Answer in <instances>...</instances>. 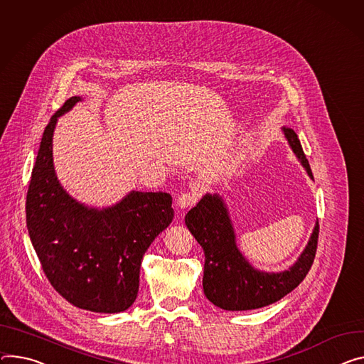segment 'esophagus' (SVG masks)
<instances>
[{"label":"esophagus","mask_w":364,"mask_h":364,"mask_svg":"<svg viewBox=\"0 0 364 364\" xmlns=\"http://www.w3.org/2000/svg\"><path fill=\"white\" fill-rule=\"evenodd\" d=\"M197 200H199V193H196V191H186V193H181V194L177 197V206H178L180 209H187V208L196 205Z\"/></svg>","instance_id":"1"}]
</instances>
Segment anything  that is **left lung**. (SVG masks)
<instances>
[{"label":"left lung","mask_w":364,"mask_h":364,"mask_svg":"<svg viewBox=\"0 0 364 364\" xmlns=\"http://www.w3.org/2000/svg\"><path fill=\"white\" fill-rule=\"evenodd\" d=\"M284 136L314 178L299 138L290 127H283ZM186 225L205 251L203 290L208 299L226 311H250L280 301L302 283L311 270L316 254L319 225L311 240L289 270L264 273L255 270L237 247L232 222L219 194H206L186 215Z\"/></svg>","instance_id":"8db88e82"}]
</instances>
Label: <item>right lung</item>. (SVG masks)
Segmentation results:
<instances>
[{
    "mask_svg": "<svg viewBox=\"0 0 364 364\" xmlns=\"http://www.w3.org/2000/svg\"><path fill=\"white\" fill-rule=\"evenodd\" d=\"M81 97H71L50 117L26 197L30 241L53 289L80 309L117 314L135 302L145 251L173 218V197L130 191L107 209L88 208L62 188L52 158L58 117Z\"/></svg>",
    "mask_w": 364,
    "mask_h": 364,
    "instance_id": "obj_1",
    "label": "right lung"
}]
</instances>
